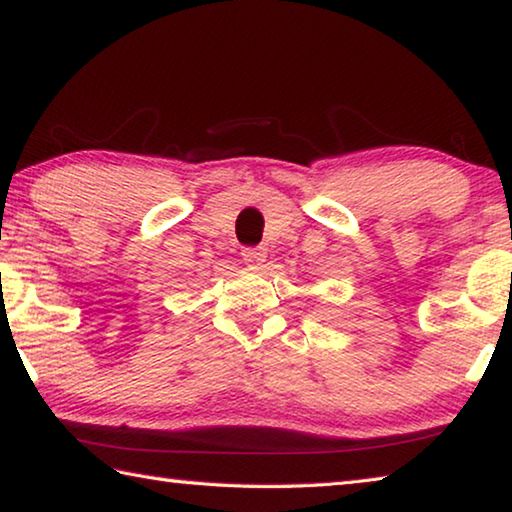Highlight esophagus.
<instances>
[{
    "label": "esophagus",
    "mask_w": 512,
    "mask_h": 512,
    "mask_svg": "<svg viewBox=\"0 0 512 512\" xmlns=\"http://www.w3.org/2000/svg\"><path fill=\"white\" fill-rule=\"evenodd\" d=\"M241 259H244V264L250 268H259L266 262V248L257 246V248H244L241 250Z\"/></svg>",
    "instance_id": "34e87169"
}]
</instances>
